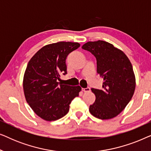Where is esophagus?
Returning a JSON list of instances; mask_svg holds the SVG:
<instances>
[{"label":"esophagus","instance_id":"1","mask_svg":"<svg viewBox=\"0 0 151 151\" xmlns=\"http://www.w3.org/2000/svg\"><path fill=\"white\" fill-rule=\"evenodd\" d=\"M90 91H91V88L89 87H86V88H82V91H84V92H89Z\"/></svg>","mask_w":151,"mask_h":151}]
</instances>
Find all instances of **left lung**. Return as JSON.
<instances>
[{"mask_svg": "<svg viewBox=\"0 0 151 151\" xmlns=\"http://www.w3.org/2000/svg\"><path fill=\"white\" fill-rule=\"evenodd\" d=\"M82 48L96 57L97 73L104 80L102 89L91 88L96 98L90 105V113L101 119L113 118L124 109L134 94L133 66L122 51L105 41L88 42Z\"/></svg>", "mask_w": 151, "mask_h": 151, "instance_id": "8db88e82", "label": "left lung"}]
</instances>
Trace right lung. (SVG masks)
Returning a JSON list of instances; mask_svg holds the SVG:
<instances>
[{
  "label": "right lung",
  "instance_id": "obj_1",
  "mask_svg": "<svg viewBox=\"0 0 151 151\" xmlns=\"http://www.w3.org/2000/svg\"><path fill=\"white\" fill-rule=\"evenodd\" d=\"M80 46L78 42H58L47 45L37 51L27 66L23 78L26 100L35 113L47 121L65 116L69 104L81 91L58 82L66 75L67 55Z\"/></svg>",
  "mask_w": 151,
  "mask_h": 151
}]
</instances>
